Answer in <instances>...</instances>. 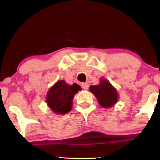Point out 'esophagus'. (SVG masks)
<instances>
[{"instance_id":"obj_1","label":"esophagus","mask_w":160,"mask_h":160,"mask_svg":"<svg viewBox=\"0 0 160 160\" xmlns=\"http://www.w3.org/2000/svg\"><path fill=\"white\" fill-rule=\"evenodd\" d=\"M81 87L83 89L87 90V89H88V88H89V84H88V83H83L81 84Z\"/></svg>"}]
</instances>
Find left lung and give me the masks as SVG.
Masks as SVG:
<instances>
[{"instance_id":"1","label":"left lung","mask_w":160,"mask_h":160,"mask_svg":"<svg viewBox=\"0 0 160 160\" xmlns=\"http://www.w3.org/2000/svg\"><path fill=\"white\" fill-rule=\"evenodd\" d=\"M90 91L94 94L98 103L103 108L112 107L118 99V93L115 88L106 79H101L98 85L90 87Z\"/></svg>"}]
</instances>
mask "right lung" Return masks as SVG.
Here are the masks:
<instances>
[{
	"mask_svg": "<svg viewBox=\"0 0 160 160\" xmlns=\"http://www.w3.org/2000/svg\"><path fill=\"white\" fill-rule=\"evenodd\" d=\"M80 90L81 88L77 83L69 85L64 80H59L48 91V106L56 114H67L72 109L74 95Z\"/></svg>",
	"mask_w": 160,
	"mask_h": 160,
	"instance_id": "1",
	"label": "right lung"
}]
</instances>
